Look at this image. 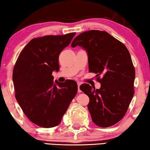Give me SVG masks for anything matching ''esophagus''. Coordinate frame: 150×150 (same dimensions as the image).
Listing matches in <instances>:
<instances>
[{"label": "esophagus", "instance_id": "obj_1", "mask_svg": "<svg viewBox=\"0 0 150 150\" xmlns=\"http://www.w3.org/2000/svg\"><path fill=\"white\" fill-rule=\"evenodd\" d=\"M77 85H78V92H81V90H80V89H79V87H80V86H81V83L78 82Z\"/></svg>", "mask_w": 150, "mask_h": 150}]
</instances>
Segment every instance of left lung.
<instances>
[{
  "mask_svg": "<svg viewBox=\"0 0 150 150\" xmlns=\"http://www.w3.org/2000/svg\"><path fill=\"white\" fill-rule=\"evenodd\" d=\"M77 46L87 51L89 71L96 74L101 84L99 89L88 83L79 88L89 98L91 120L100 127L112 126L124 117L135 93V71L130 53L124 44L104 31L80 33L71 44L72 48Z\"/></svg>",
  "mask_w": 150,
  "mask_h": 150,
  "instance_id": "1",
  "label": "left lung"
}]
</instances>
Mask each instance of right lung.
Masks as SVG:
<instances>
[{"label": "right lung", "mask_w": 150, "mask_h": 150, "mask_svg": "<svg viewBox=\"0 0 150 150\" xmlns=\"http://www.w3.org/2000/svg\"><path fill=\"white\" fill-rule=\"evenodd\" d=\"M75 33L33 38L15 62L13 72L15 98L28 119L38 126L51 128L59 125L77 94L75 81L54 83L52 75L54 71H59L60 53Z\"/></svg>", "instance_id": "1"}]
</instances>
